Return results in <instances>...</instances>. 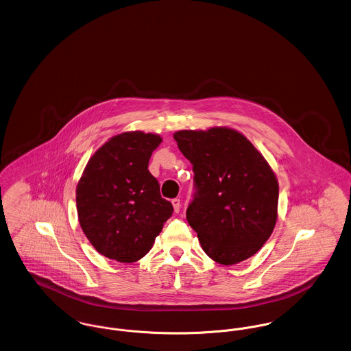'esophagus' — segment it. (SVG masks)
<instances>
[{"label": "esophagus", "instance_id": "1", "mask_svg": "<svg viewBox=\"0 0 351 351\" xmlns=\"http://www.w3.org/2000/svg\"><path fill=\"white\" fill-rule=\"evenodd\" d=\"M171 202H172V205H173V210H175V213H179V212H180V208H182L180 200H179V199H173Z\"/></svg>", "mask_w": 351, "mask_h": 351}]
</instances>
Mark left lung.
Here are the masks:
<instances>
[{
    "mask_svg": "<svg viewBox=\"0 0 351 351\" xmlns=\"http://www.w3.org/2000/svg\"><path fill=\"white\" fill-rule=\"evenodd\" d=\"M192 163L195 199L186 219L215 262L232 266L262 249L278 219L279 184L243 134L223 126L173 134Z\"/></svg>",
    "mask_w": 351,
    "mask_h": 351,
    "instance_id": "obj_1",
    "label": "left lung"
}]
</instances>
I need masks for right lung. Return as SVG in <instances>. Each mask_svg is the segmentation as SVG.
Returning <instances> with one entry per match:
<instances>
[{"label":"right lung","mask_w":351,"mask_h":351,"mask_svg":"<svg viewBox=\"0 0 351 351\" xmlns=\"http://www.w3.org/2000/svg\"><path fill=\"white\" fill-rule=\"evenodd\" d=\"M158 134L125 132L112 136L84 168L76 186L79 223L101 255L133 263L151 250L173 208L160 196L149 171Z\"/></svg>","instance_id":"right-lung-1"}]
</instances>
